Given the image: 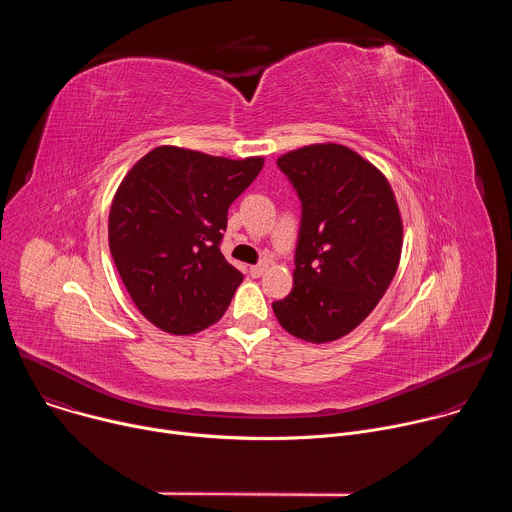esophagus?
Returning a JSON list of instances; mask_svg holds the SVG:
<instances>
[{
  "mask_svg": "<svg viewBox=\"0 0 512 512\" xmlns=\"http://www.w3.org/2000/svg\"><path fill=\"white\" fill-rule=\"evenodd\" d=\"M265 269H267V263L263 261V263H257V265H251L249 267V273L253 275V277H259V275H263L265 273Z\"/></svg>",
  "mask_w": 512,
  "mask_h": 512,
  "instance_id": "obj_1",
  "label": "esophagus"
}]
</instances>
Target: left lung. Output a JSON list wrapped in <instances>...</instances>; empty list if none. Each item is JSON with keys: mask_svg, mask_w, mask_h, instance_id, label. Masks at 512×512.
<instances>
[{"mask_svg": "<svg viewBox=\"0 0 512 512\" xmlns=\"http://www.w3.org/2000/svg\"><path fill=\"white\" fill-rule=\"evenodd\" d=\"M302 200L294 287L273 302L277 322L322 344L352 332L385 296L403 247L387 178L340 143H314L277 158Z\"/></svg>", "mask_w": 512, "mask_h": 512, "instance_id": "left-lung-1", "label": "left lung"}]
</instances>
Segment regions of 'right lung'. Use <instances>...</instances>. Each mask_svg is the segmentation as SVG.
Masks as SVG:
<instances>
[{"label": "right lung", "mask_w": 512, "mask_h": 512, "mask_svg": "<svg viewBox=\"0 0 512 512\" xmlns=\"http://www.w3.org/2000/svg\"><path fill=\"white\" fill-rule=\"evenodd\" d=\"M261 168L263 158L160 145L119 184L109 249L133 304L160 330L196 334L227 312L243 281L221 253L227 212Z\"/></svg>", "instance_id": "right-lung-1"}]
</instances>
